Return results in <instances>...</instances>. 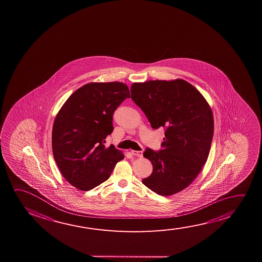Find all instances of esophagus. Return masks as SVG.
I'll list each match as a JSON object with an SVG mask.
<instances>
[{
	"label": "esophagus",
	"mask_w": 262,
	"mask_h": 262,
	"mask_svg": "<svg viewBox=\"0 0 262 262\" xmlns=\"http://www.w3.org/2000/svg\"><path fill=\"white\" fill-rule=\"evenodd\" d=\"M132 155L134 156H137V157H142V150H132Z\"/></svg>",
	"instance_id": "34e87169"
}]
</instances>
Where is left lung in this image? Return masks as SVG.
<instances>
[{"instance_id": "1", "label": "left lung", "mask_w": 262, "mask_h": 262, "mask_svg": "<svg viewBox=\"0 0 262 262\" xmlns=\"http://www.w3.org/2000/svg\"><path fill=\"white\" fill-rule=\"evenodd\" d=\"M130 92L151 127L165 128L163 150L143 154L154 171L142 184L163 196L179 193L193 183L208 158L214 134L210 105L181 78L133 83Z\"/></svg>"}]
</instances>
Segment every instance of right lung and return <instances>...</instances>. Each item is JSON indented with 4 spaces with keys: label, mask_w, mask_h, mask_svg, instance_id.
I'll list each match as a JSON object with an SVG mask.
<instances>
[{
    "label": "right lung",
    "mask_w": 262,
    "mask_h": 262,
    "mask_svg": "<svg viewBox=\"0 0 262 262\" xmlns=\"http://www.w3.org/2000/svg\"><path fill=\"white\" fill-rule=\"evenodd\" d=\"M130 98L122 82H91L77 89L63 104L53 125L52 150L64 179L81 191L107 180L124 158L105 139L113 130L112 115Z\"/></svg>",
    "instance_id": "right-lung-1"
}]
</instances>
